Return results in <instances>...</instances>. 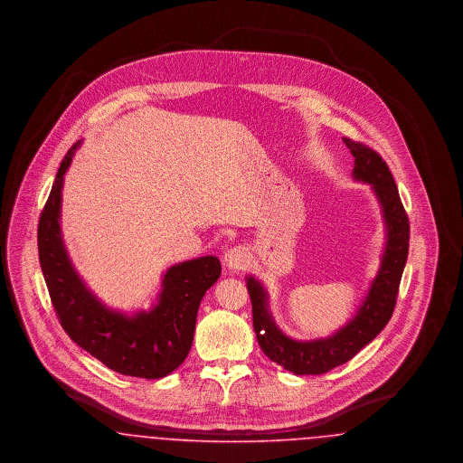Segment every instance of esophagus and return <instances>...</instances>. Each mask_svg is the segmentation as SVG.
Returning a JSON list of instances; mask_svg holds the SVG:
<instances>
[{
    "label": "esophagus",
    "mask_w": 463,
    "mask_h": 463,
    "mask_svg": "<svg viewBox=\"0 0 463 463\" xmlns=\"http://www.w3.org/2000/svg\"><path fill=\"white\" fill-rule=\"evenodd\" d=\"M248 262H250V255H248V250L242 246H234L227 250L223 255V264L231 270H241Z\"/></svg>",
    "instance_id": "esophagus-1"
}]
</instances>
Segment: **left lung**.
<instances>
[{"mask_svg": "<svg viewBox=\"0 0 463 463\" xmlns=\"http://www.w3.org/2000/svg\"><path fill=\"white\" fill-rule=\"evenodd\" d=\"M354 156L353 176L370 184L387 229V242L378 274L353 319L326 338L298 342L278 328L269 312L264 285L250 276L246 288L253 308V328L265 355L295 374H321L347 363L385 328L396 307L401 276L408 259L410 222L387 163L372 147L344 137Z\"/></svg>", "mask_w": 463, "mask_h": 463, "instance_id": "left-lung-1", "label": "left lung"}]
</instances>
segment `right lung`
I'll return each mask as SVG.
<instances>
[{
  "label": "right lung",
  "instance_id": "1",
  "mask_svg": "<svg viewBox=\"0 0 463 463\" xmlns=\"http://www.w3.org/2000/svg\"><path fill=\"white\" fill-rule=\"evenodd\" d=\"M80 144L61 163L38 223L40 264L52 304L71 340L108 368L147 380L163 378L191 351L201 298L221 278V262L208 255L172 265L151 310L128 316L106 307L74 270L61 231L62 184Z\"/></svg>",
  "mask_w": 463,
  "mask_h": 463
}]
</instances>
